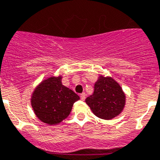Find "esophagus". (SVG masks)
I'll list each match as a JSON object with an SVG mask.
<instances>
[{"mask_svg":"<svg viewBox=\"0 0 160 160\" xmlns=\"http://www.w3.org/2000/svg\"><path fill=\"white\" fill-rule=\"evenodd\" d=\"M85 93L84 92H83V93L80 94V99L82 100V101H84L85 100Z\"/></svg>","mask_w":160,"mask_h":160,"instance_id":"34e87169","label":"esophagus"}]
</instances>
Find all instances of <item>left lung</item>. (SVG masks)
Instances as JSON below:
<instances>
[{
	"instance_id": "obj_1",
	"label": "left lung",
	"mask_w": 160,
	"mask_h": 160,
	"mask_svg": "<svg viewBox=\"0 0 160 160\" xmlns=\"http://www.w3.org/2000/svg\"><path fill=\"white\" fill-rule=\"evenodd\" d=\"M92 113L105 120H110L122 113L126 95L122 87L111 77L100 76L94 85L93 94L85 100Z\"/></svg>"
}]
</instances>
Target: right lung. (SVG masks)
Returning a JSON list of instances; mask_svg holds the SVG:
<instances>
[{
	"label": "right lung",
	"instance_id": "add662e5",
	"mask_svg": "<svg viewBox=\"0 0 160 160\" xmlns=\"http://www.w3.org/2000/svg\"><path fill=\"white\" fill-rule=\"evenodd\" d=\"M62 76H51L38 84L31 96V105L40 121L55 125L68 118L80 97L62 84Z\"/></svg>",
	"mask_w": 160,
	"mask_h": 160
}]
</instances>
